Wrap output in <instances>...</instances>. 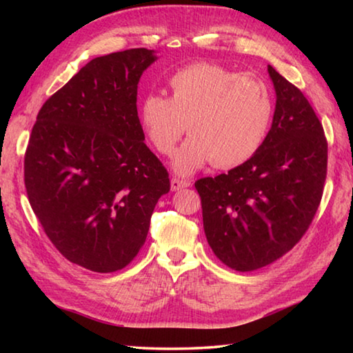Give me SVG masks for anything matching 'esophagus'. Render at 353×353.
<instances>
[{
	"label": "esophagus",
	"instance_id": "34e87169",
	"mask_svg": "<svg viewBox=\"0 0 353 353\" xmlns=\"http://www.w3.org/2000/svg\"><path fill=\"white\" fill-rule=\"evenodd\" d=\"M190 185H191L190 181H182V179H177V177L171 179V190L172 191H177L181 188H187V187H190Z\"/></svg>",
	"mask_w": 353,
	"mask_h": 353
}]
</instances>
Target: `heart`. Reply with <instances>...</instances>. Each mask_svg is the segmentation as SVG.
<instances>
[{
    "instance_id": "heart-1",
    "label": "heart",
    "mask_w": 353,
    "mask_h": 353,
    "mask_svg": "<svg viewBox=\"0 0 353 353\" xmlns=\"http://www.w3.org/2000/svg\"><path fill=\"white\" fill-rule=\"evenodd\" d=\"M170 98L149 93L140 121L149 143L170 155L187 130L190 139L172 157V168L190 176L207 163L234 168L252 157L265 141L274 103L268 83L214 63H194L168 81Z\"/></svg>"
}]
</instances>
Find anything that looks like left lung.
I'll return each instance as SVG.
<instances>
[{
  "label": "left lung",
  "instance_id": "8db88e82",
  "mask_svg": "<svg viewBox=\"0 0 353 353\" xmlns=\"http://www.w3.org/2000/svg\"><path fill=\"white\" fill-rule=\"evenodd\" d=\"M276 112L265 141L227 174L194 183L207 241L225 266L260 270L296 246L321 204L327 140L319 118L296 85L271 65Z\"/></svg>",
  "mask_w": 353,
  "mask_h": 353
}]
</instances>
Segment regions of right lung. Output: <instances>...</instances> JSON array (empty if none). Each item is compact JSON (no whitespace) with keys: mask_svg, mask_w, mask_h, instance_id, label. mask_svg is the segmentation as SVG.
Returning <instances> with one entry per match:
<instances>
[{"mask_svg":"<svg viewBox=\"0 0 353 353\" xmlns=\"http://www.w3.org/2000/svg\"><path fill=\"white\" fill-rule=\"evenodd\" d=\"M134 48L97 57L41 105L25 154L29 204L65 259L93 272L128 266L146 241L170 176L145 145Z\"/></svg>","mask_w":353,"mask_h":353,"instance_id":"1","label":"right lung"}]
</instances>
